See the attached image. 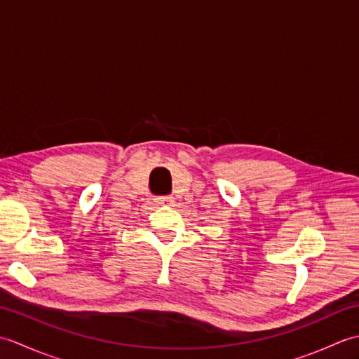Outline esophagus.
<instances>
[{"label": "esophagus", "instance_id": "1", "mask_svg": "<svg viewBox=\"0 0 359 359\" xmlns=\"http://www.w3.org/2000/svg\"><path fill=\"white\" fill-rule=\"evenodd\" d=\"M156 202L158 205H163V207H171L174 203V197L172 196H162V197H157Z\"/></svg>", "mask_w": 359, "mask_h": 359}]
</instances>
